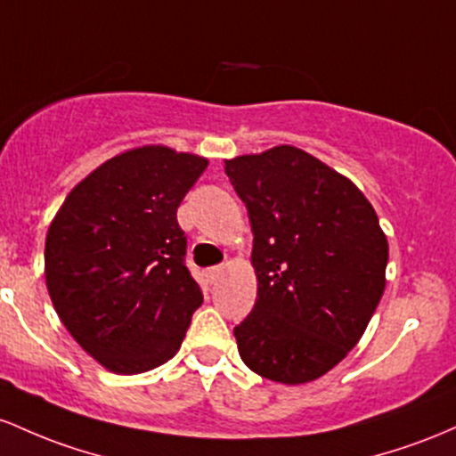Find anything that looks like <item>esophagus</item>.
<instances>
[{"mask_svg":"<svg viewBox=\"0 0 456 456\" xmlns=\"http://www.w3.org/2000/svg\"><path fill=\"white\" fill-rule=\"evenodd\" d=\"M222 271H224L222 265H219V267H211V269H208V271H207V278H208V282H215V280L219 278V273H222Z\"/></svg>","mask_w":456,"mask_h":456,"instance_id":"1","label":"esophagus"}]
</instances>
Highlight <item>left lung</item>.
<instances>
[{
  "instance_id": "1",
  "label": "left lung",
  "mask_w": 456,
  "mask_h": 456,
  "mask_svg": "<svg viewBox=\"0 0 456 456\" xmlns=\"http://www.w3.org/2000/svg\"><path fill=\"white\" fill-rule=\"evenodd\" d=\"M254 232L258 297L234 327L265 379L323 377L364 334L386 289L387 239L349 178L295 146L226 161Z\"/></svg>"
}]
</instances>
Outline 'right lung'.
<instances>
[{
	"instance_id": "right-lung-1",
	"label": "right lung",
	"mask_w": 456,
	"mask_h": 456,
	"mask_svg": "<svg viewBox=\"0 0 456 456\" xmlns=\"http://www.w3.org/2000/svg\"><path fill=\"white\" fill-rule=\"evenodd\" d=\"M207 166L166 146L133 148L88 174L51 222L49 297L107 370L137 375L181 349L202 290L185 265L176 211Z\"/></svg>"
}]
</instances>
